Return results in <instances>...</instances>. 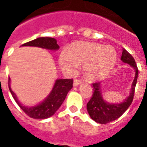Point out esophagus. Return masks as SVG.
<instances>
[{
  "instance_id": "esophagus-1",
  "label": "esophagus",
  "mask_w": 147,
  "mask_h": 147,
  "mask_svg": "<svg viewBox=\"0 0 147 147\" xmlns=\"http://www.w3.org/2000/svg\"><path fill=\"white\" fill-rule=\"evenodd\" d=\"M81 83H82V80H78V79H77V78L74 79V82H73L74 86H78V85H80Z\"/></svg>"
}]
</instances>
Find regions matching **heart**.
<instances>
[{
	"label": "heart",
	"mask_w": 147,
	"mask_h": 147,
	"mask_svg": "<svg viewBox=\"0 0 147 147\" xmlns=\"http://www.w3.org/2000/svg\"><path fill=\"white\" fill-rule=\"evenodd\" d=\"M117 54L111 47H105L92 42H77L69 47L68 53L62 51L59 57L62 68L74 71L84 64L85 76L90 79L104 78L112 69Z\"/></svg>",
	"instance_id": "1"
}]
</instances>
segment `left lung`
<instances>
[{
  "label": "left lung",
  "mask_w": 147,
  "mask_h": 147,
  "mask_svg": "<svg viewBox=\"0 0 147 147\" xmlns=\"http://www.w3.org/2000/svg\"><path fill=\"white\" fill-rule=\"evenodd\" d=\"M121 59L122 62L127 63L135 69L136 73L130 94L128 98L121 104H109L103 100L100 91V83L99 82L92 83L93 94L87 104V110L92 120L97 123L105 124L117 120L127 110L133 101L138 77V68L134 57L125 49H122Z\"/></svg>",
  "instance_id": "1"
}]
</instances>
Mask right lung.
Instances as JSON below:
<instances>
[{
    "label": "right lung",
    "instance_id": "obj_1",
    "mask_svg": "<svg viewBox=\"0 0 147 147\" xmlns=\"http://www.w3.org/2000/svg\"><path fill=\"white\" fill-rule=\"evenodd\" d=\"M22 46H28V47H37L44 48V49L56 50L59 48L57 44L56 40L51 37H40L34 40L27 42ZM73 84V79H57L55 81V85L52 92L41 104L35 107H27L22 105L18 101L16 94L13 92L10 87V78L8 79V86L10 92L14 98L15 101L19 105V107L23 110V111L28 115L30 117L33 119H46L50 117L55 114L62 105L66 97L68 92L71 90Z\"/></svg>",
    "mask_w": 147,
    "mask_h": 147
}]
</instances>
